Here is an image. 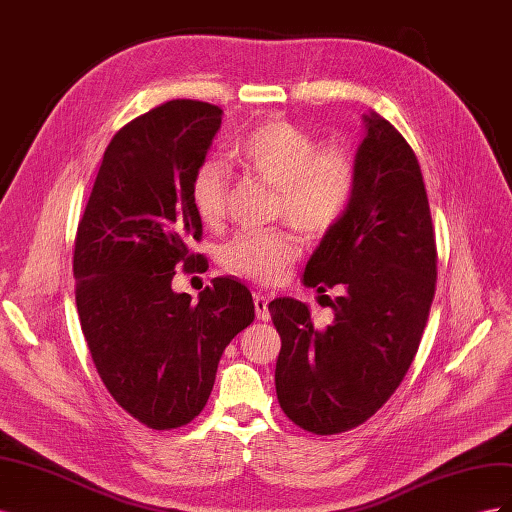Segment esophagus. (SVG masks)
<instances>
[{
  "label": "esophagus",
  "instance_id": "obj_1",
  "mask_svg": "<svg viewBox=\"0 0 512 512\" xmlns=\"http://www.w3.org/2000/svg\"><path fill=\"white\" fill-rule=\"evenodd\" d=\"M254 307H256V318H258V320L267 322V320L271 318V314H269V297H267V294L254 292Z\"/></svg>",
  "mask_w": 512,
  "mask_h": 512
}]
</instances>
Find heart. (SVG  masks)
I'll return each instance as SVG.
<instances>
[{"label":"heart","mask_w":512,"mask_h":512,"mask_svg":"<svg viewBox=\"0 0 512 512\" xmlns=\"http://www.w3.org/2000/svg\"><path fill=\"white\" fill-rule=\"evenodd\" d=\"M237 164L277 188V213L305 232H324L348 213L359 164L346 147H318L314 134L286 119H271L247 132L232 149ZM230 192L228 168L205 160L194 170L192 203L200 222L218 226L224 220ZM301 256V243L288 228L245 230L222 247V265L258 284L286 277Z\"/></svg>","instance_id":"1"}]
</instances>
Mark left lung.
<instances>
[{
	"label": "left lung",
	"instance_id": "left-lung-1",
	"mask_svg": "<svg viewBox=\"0 0 512 512\" xmlns=\"http://www.w3.org/2000/svg\"><path fill=\"white\" fill-rule=\"evenodd\" d=\"M365 123L352 205L303 277L320 292L342 290L329 301L335 320L316 329L305 303H269L282 337L277 401L316 436L359 427L389 401L414 361L436 292V232L421 166L393 123L376 113Z\"/></svg>",
	"mask_w": 512,
	"mask_h": 512
}]
</instances>
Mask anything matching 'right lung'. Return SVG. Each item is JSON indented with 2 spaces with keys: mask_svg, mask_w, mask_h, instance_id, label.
Segmentation results:
<instances>
[{
  "mask_svg": "<svg viewBox=\"0 0 512 512\" xmlns=\"http://www.w3.org/2000/svg\"><path fill=\"white\" fill-rule=\"evenodd\" d=\"M222 108L170 100L108 143L74 237L76 309L91 359L117 404L149 429L188 425L205 408L220 356L254 322L252 292L215 277L173 292L175 271L203 269L192 243L203 222L194 170L220 130Z\"/></svg>",
  "mask_w": 512,
  "mask_h": 512,
  "instance_id": "1",
  "label": "right lung"
}]
</instances>
